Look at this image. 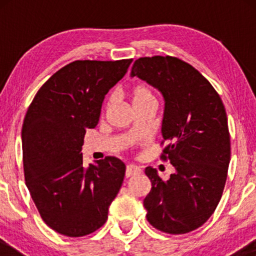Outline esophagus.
<instances>
[{"label":"esophagus","instance_id":"34e87169","mask_svg":"<svg viewBox=\"0 0 256 256\" xmlns=\"http://www.w3.org/2000/svg\"><path fill=\"white\" fill-rule=\"evenodd\" d=\"M140 172H141V169H140L138 166H132V164H129V166L126 168V177H130L132 174H138Z\"/></svg>","mask_w":256,"mask_h":256}]
</instances>
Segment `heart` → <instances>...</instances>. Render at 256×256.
<instances>
[{
	"label": "heart",
	"mask_w": 256,
	"mask_h": 256,
	"mask_svg": "<svg viewBox=\"0 0 256 256\" xmlns=\"http://www.w3.org/2000/svg\"><path fill=\"white\" fill-rule=\"evenodd\" d=\"M149 100H154V96L148 87L143 85L135 87L134 90H132V102H134V104L146 102V101Z\"/></svg>",
	"instance_id": "obj_1"
}]
</instances>
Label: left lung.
I'll use <instances>...</instances> for the list:
<instances>
[{
  "mask_svg": "<svg viewBox=\"0 0 256 256\" xmlns=\"http://www.w3.org/2000/svg\"><path fill=\"white\" fill-rule=\"evenodd\" d=\"M130 76L162 94L160 132L164 141L170 142L163 152L174 169L163 180L156 169L146 168L152 182V191L143 200L146 220L162 232L188 233L208 222L225 186L230 160L225 107L211 84L178 58H140Z\"/></svg>",
  "mask_w": 256,
  "mask_h": 256,
  "instance_id": "8db88e82",
  "label": "left lung"
}]
</instances>
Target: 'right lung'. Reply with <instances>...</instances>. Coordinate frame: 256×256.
<instances>
[{
    "instance_id": "1",
    "label": "right lung",
    "mask_w": 256,
    "mask_h": 256,
    "mask_svg": "<svg viewBox=\"0 0 256 256\" xmlns=\"http://www.w3.org/2000/svg\"><path fill=\"white\" fill-rule=\"evenodd\" d=\"M132 59L76 60L40 87L24 118L26 184L42 219L62 236L78 238L106 222L124 183L116 157L84 166L86 129L99 122L104 96L124 78Z\"/></svg>"
}]
</instances>
